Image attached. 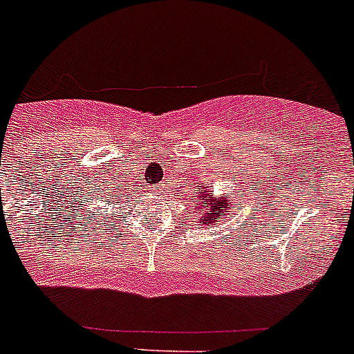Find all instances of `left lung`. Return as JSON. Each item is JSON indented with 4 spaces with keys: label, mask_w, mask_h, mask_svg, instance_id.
<instances>
[{
    "label": "left lung",
    "mask_w": 354,
    "mask_h": 354,
    "mask_svg": "<svg viewBox=\"0 0 354 354\" xmlns=\"http://www.w3.org/2000/svg\"><path fill=\"white\" fill-rule=\"evenodd\" d=\"M196 195L202 198V207L205 209V211L200 212V205L196 204L198 205V207H196V212H198V218H196V220H200L204 225L225 221V218L230 214V211H232L234 207L232 200L228 198V196L227 198H214L212 193L207 192V189L202 186L196 187Z\"/></svg>",
    "instance_id": "left-lung-1"
}]
</instances>
